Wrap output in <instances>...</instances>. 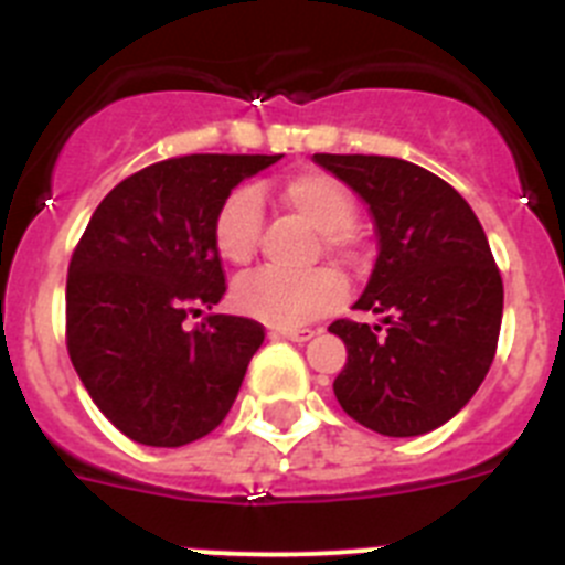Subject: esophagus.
Here are the masks:
<instances>
[{
    "label": "esophagus",
    "instance_id": "esophagus-1",
    "mask_svg": "<svg viewBox=\"0 0 565 565\" xmlns=\"http://www.w3.org/2000/svg\"><path fill=\"white\" fill-rule=\"evenodd\" d=\"M274 333L282 339H291V342H308V339L313 337L311 328H277Z\"/></svg>",
    "mask_w": 565,
    "mask_h": 565
}]
</instances>
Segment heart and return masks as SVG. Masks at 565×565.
<instances>
[{
	"label": "heart",
	"instance_id": "heart-1",
	"mask_svg": "<svg viewBox=\"0 0 565 565\" xmlns=\"http://www.w3.org/2000/svg\"><path fill=\"white\" fill-rule=\"evenodd\" d=\"M279 198L322 232V246L337 257L356 252V201L351 189L322 169H299L279 181ZM263 226V201L254 186H237L214 212V248L232 266H246L257 252ZM348 294L344 277L333 268H313L306 274H286L277 268L239 277L232 288V302L239 313L274 328H297L333 311Z\"/></svg>",
	"mask_w": 565,
	"mask_h": 565
}]
</instances>
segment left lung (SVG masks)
Wrapping results in <instances>:
<instances>
[{
    "label": "left lung",
    "instance_id": "1",
    "mask_svg": "<svg viewBox=\"0 0 565 565\" xmlns=\"http://www.w3.org/2000/svg\"><path fill=\"white\" fill-rule=\"evenodd\" d=\"M367 203L379 257L359 311L381 326L337 319L348 348L333 382L342 411L382 436L411 438L450 422L495 359L503 282L487 234L438 174L384 154H313Z\"/></svg>",
    "mask_w": 565,
    "mask_h": 565
}]
</instances>
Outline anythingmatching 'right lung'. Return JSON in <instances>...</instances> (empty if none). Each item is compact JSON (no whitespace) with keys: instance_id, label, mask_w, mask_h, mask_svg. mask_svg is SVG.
<instances>
[{"instance_id":"right-lung-1","label":"right lung","mask_w":565,"mask_h":565,"mask_svg":"<svg viewBox=\"0 0 565 565\" xmlns=\"http://www.w3.org/2000/svg\"><path fill=\"white\" fill-rule=\"evenodd\" d=\"M282 154H183L129 174L98 203L67 271V353L89 398L127 438L183 447L232 411L266 339L206 313L226 294L212 221L243 178Z\"/></svg>"}]
</instances>
